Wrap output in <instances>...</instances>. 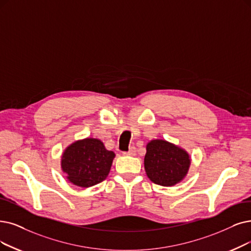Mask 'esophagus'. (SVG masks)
<instances>
[{
  "instance_id": "1",
  "label": "esophagus",
  "mask_w": 251,
  "mask_h": 251,
  "mask_svg": "<svg viewBox=\"0 0 251 251\" xmlns=\"http://www.w3.org/2000/svg\"><path fill=\"white\" fill-rule=\"evenodd\" d=\"M136 147L135 146H132L131 148L128 149V151H126V152H124V154L125 155H134L135 153H136Z\"/></svg>"
}]
</instances>
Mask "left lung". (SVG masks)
Segmentation results:
<instances>
[{
	"label": "left lung",
	"mask_w": 251,
	"mask_h": 251,
	"mask_svg": "<svg viewBox=\"0 0 251 251\" xmlns=\"http://www.w3.org/2000/svg\"><path fill=\"white\" fill-rule=\"evenodd\" d=\"M144 167L148 178L155 184L172 186L186 175L190 159L188 154L164 140H153L147 144Z\"/></svg>",
	"instance_id": "obj_1"
}]
</instances>
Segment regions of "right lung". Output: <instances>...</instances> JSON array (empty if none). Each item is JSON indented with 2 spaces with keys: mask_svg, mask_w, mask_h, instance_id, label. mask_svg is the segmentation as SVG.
<instances>
[{
  "mask_svg": "<svg viewBox=\"0 0 251 251\" xmlns=\"http://www.w3.org/2000/svg\"><path fill=\"white\" fill-rule=\"evenodd\" d=\"M115 154L98 139L87 138L70 145L63 154L62 168L70 182L89 187L107 178Z\"/></svg>",
  "mask_w": 251,
  "mask_h": 251,
  "instance_id": "right-lung-1",
  "label": "right lung"
}]
</instances>
